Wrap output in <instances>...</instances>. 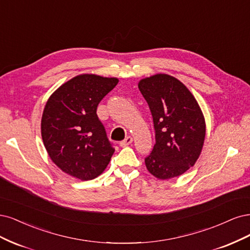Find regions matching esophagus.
Here are the masks:
<instances>
[{
	"label": "esophagus",
	"mask_w": 250,
	"mask_h": 250,
	"mask_svg": "<svg viewBox=\"0 0 250 250\" xmlns=\"http://www.w3.org/2000/svg\"><path fill=\"white\" fill-rule=\"evenodd\" d=\"M133 142V138L132 137H126V138L124 140V141H122L119 143V146H122V147H125V146H130V144Z\"/></svg>",
	"instance_id": "esophagus-1"
}]
</instances>
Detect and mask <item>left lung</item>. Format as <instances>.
I'll return each instance as SVG.
<instances>
[{
	"instance_id": "left-lung-1",
	"label": "left lung",
	"mask_w": 250,
	"mask_h": 250,
	"mask_svg": "<svg viewBox=\"0 0 250 250\" xmlns=\"http://www.w3.org/2000/svg\"><path fill=\"white\" fill-rule=\"evenodd\" d=\"M138 88L148 104L156 132V144L146 158L147 170L159 180L179 176L195 164L203 149V112L188 88L172 76L142 79Z\"/></svg>"
}]
</instances>
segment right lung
Wrapping results in <instances>:
<instances>
[{"instance_id":"add662e5","label":"right lung","mask_w":250,"mask_h":250,"mask_svg":"<svg viewBox=\"0 0 250 250\" xmlns=\"http://www.w3.org/2000/svg\"><path fill=\"white\" fill-rule=\"evenodd\" d=\"M117 78L84 74L61 85L47 100L42 136L51 160L63 172L89 181L107 168L114 148L96 114Z\"/></svg>"}]
</instances>
